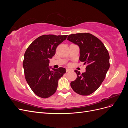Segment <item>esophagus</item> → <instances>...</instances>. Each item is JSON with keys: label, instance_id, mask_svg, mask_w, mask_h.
Here are the masks:
<instances>
[{"label": "esophagus", "instance_id": "34e87169", "mask_svg": "<svg viewBox=\"0 0 128 128\" xmlns=\"http://www.w3.org/2000/svg\"><path fill=\"white\" fill-rule=\"evenodd\" d=\"M71 70L70 69H68V68H67L66 69V72H70Z\"/></svg>", "mask_w": 128, "mask_h": 128}]
</instances>
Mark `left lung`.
<instances>
[{"label": "left lung", "instance_id": "obj_1", "mask_svg": "<svg viewBox=\"0 0 128 128\" xmlns=\"http://www.w3.org/2000/svg\"><path fill=\"white\" fill-rule=\"evenodd\" d=\"M67 40L80 48V60L86 65V72L75 70L77 78L70 83L72 90L82 96L90 95L99 88L110 68V55L102 42L89 33L69 35Z\"/></svg>", "mask_w": 128, "mask_h": 128}]
</instances>
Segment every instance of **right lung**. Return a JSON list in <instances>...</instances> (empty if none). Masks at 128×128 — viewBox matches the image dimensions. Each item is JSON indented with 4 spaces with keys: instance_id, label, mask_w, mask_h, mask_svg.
Masks as SVG:
<instances>
[{
    "instance_id": "right-lung-1",
    "label": "right lung",
    "mask_w": 128,
    "mask_h": 128,
    "mask_svg": "<svg viewBox=\"0 0 128 128\" xmlns=\"http://www.w3.org/2000/svg\"><path fill=\"white\" fill-rule=\"evenodd\" d=\"M67 36L42 35L29 45L24 53L23 67L26 80L34 94L40 98H47L54 94L58 80L66 72L62 67L51 70L48 66L57 46Z\"/></svg>"
}]
</instances>
